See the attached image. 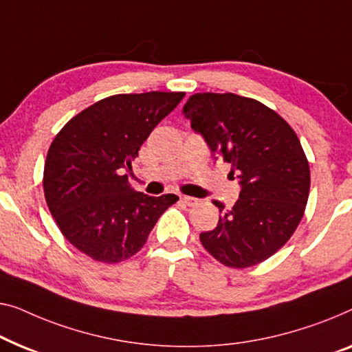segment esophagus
I'll return each mask as SVG.
<instances>
[{
    "mask_svg": "<svg viewBox=\"0 0 352 352\" xmlns=\"http://www.w3.org/2000/svg\"><path fill=\"white\" fill-rule=\"evenodd\" d=\"M181 201L184 203V205H187V206H195L197 205V198H193V197H181Z\"/></svg>",
    "mask_w": 352,
    "mask_h": 352,
    "instance_id": "1",
    "label": "esophagus"
}]
</instances>
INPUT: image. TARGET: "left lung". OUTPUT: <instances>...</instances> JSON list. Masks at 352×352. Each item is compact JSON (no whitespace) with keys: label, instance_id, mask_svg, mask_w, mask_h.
<instances>
[{"label":"left lung","instance_id":"left-lung-1","mask_svg":"<svg viewBox=\"0 0 352 352\" xmlns=\"http://www.w3.org/2000/svg\"><path fill=\"white\" fill-rule=\"evenodd\" d=\"M182 114L216 159L232 166L239 198L219 208L217 227L200 233L208 252L230 268H248L278 252L302 221L309 165L290 125L261 101L235 94H195Z\"/></svg>","mask_w":352,"mask_h":352}]
</instances>
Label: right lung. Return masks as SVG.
<instances>
[{
  "mask_svg": "<svg viewBox=\"0 0 352 352\" xmlns=\"http://www.w3.org/2000/svg\"><path fill=\"white\" fill-rule=\"evenodd\" d=\"M184 98V91L114 95L74 116L49 147L44 195L63 236L94 261L135 256L175 193L151 197L125 171L142 142Z\"/></svg>",
  "mask_w": 352,
  "mask_h": 352,
  "instance_id": "1",
  "label": "right lung"
}]
</instances>
